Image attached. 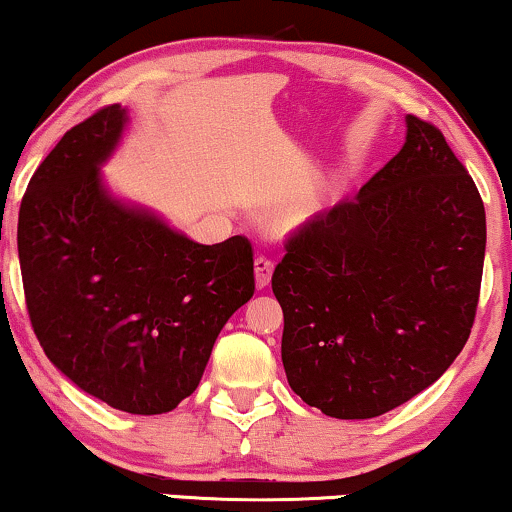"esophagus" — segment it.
I'll list each match as a JSON object with an SVG mask.
<instances>
[{"label":"esophagus","mask_w":512,"mask_h":512,"mask_svg":"<svg viewBox=\"0 0 512 512\" xmlns=\"http://www.w3.org/2000/svg\"><path fill=\"white\" fill-rule=\"evenodd\" d=\"M271 274H274V262L269 260V257L260 255L255 260V283L257 288H267L269 281H271Z\"/></svg>","instance_id":"1"}]
</instances>
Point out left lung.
<instances>
[{"label":"left lung","mask_w":512,"mask_h":512,"mask_svg":"<svg viewBox=\"0 0 512 512\" xmlns=\"http://www.w3.org/2000/svg\"><path fill=\"white\" fill-rule=\"evenodd\" d=\"M484 245L475 181L437 127L406 115L401 151L304 224L271 276L293 392L359 420L442 378L475 321Z\"/></svg>","instance_id":"obj_1"}]
</instances>
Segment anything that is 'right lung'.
<instances>
[{"label": "right lung", "instance_id": "right-lung-1", "mask_svg": "<svg viewBox=\"0 0 512 512\" xmlns=\"http://www.w3.org/2000/svg\"><path fill=\"white\" fill-rule=\"evenodd\" d=\"M129 125L120 103L63 134L18 212L37 340L82 392L155 416L196 390L224 323L255 293L248 238L191 241L103 181Z\"/></svg>", "mask_w": 512, "mask_h": 512}]
</instances>
